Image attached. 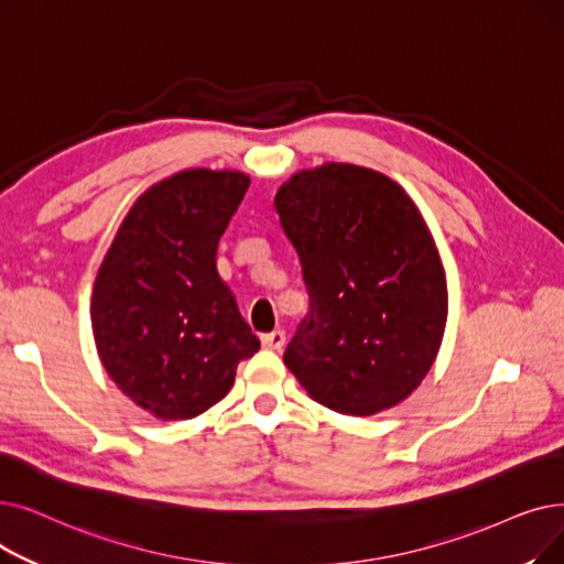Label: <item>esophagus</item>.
Wrapping results in <instances>:
<instances>
[{"label": "esophagus", "mask_w": 564, "mask_h": 564, "mask_svg": "<svg viewBox=\"0 0 564 564\" xmlns=\"http://www.w3.org/2000/svg\"><path fill=\"white\" fill-rule=\"evenodd\" d=\"M260 340H262V346L267 350H281L285 346V332L283 329H274V332H269V334H262Z\"/></svg>", "instance_id": "34e87169"}]
</instances>
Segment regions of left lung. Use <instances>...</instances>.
<instances>
[{
  "instance_id": "1",
  "label": "left lung",
  "mask_w": 564,
  "mask_h": 564,
  "mask_svg": "<svg viewBox=\"0 0 564 564\" xmlns=\"http://www.w3.org/2000/svg\"><path fill=\"white\" fill-rule=\"evenodd\" d=\"M308 290L283 361L340 414L394 408L422 384L447 323V281L410 195L382 173L325 163L276 193Z\"/></svg>"
}]
</instances>
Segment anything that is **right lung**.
<instances>
[{"mask_svg":"<svg viewBox=\"0 0 564 564\" xmlns=\"http://www.w3.org/2000/svg\"><path fill=\"white\" fill-rule=\"evenodd\" d=\"M249 184L237 170L193 167L150 186L96 274L91 329L104 369L156 420L198 417L260 348L216 269Z\"/></svg>","mask_w":564,"mask_h":564,"instance_id":"right-lung-1","label":"right lung"}]
</instances>
